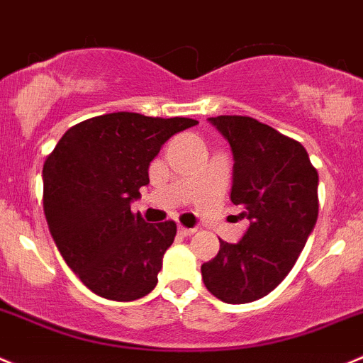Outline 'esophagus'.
Segmentation results:
<instances>
[{
  "label": "esophagus",
  "instance_id": "1",
  "mask_svg": "<svg viewBox=\"0 0 363 363\" xmlns=\"http://www.w3.org/2000/svg\"><path fill=\"white\" fill-rule=\"evenodd\" d=\"M194 228H185V226H178V233L182 237H191L194 235Z\"/></svg>",
  "mask_w": 363,
  "mask_h": 363
}]
</instances>
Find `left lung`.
Wrapping results in <instances>:
<instances>
[{"label":"left lung","instance_id":"obj_1","mask_svg":"<svg viewBox=\"0 0 363 363\" xmlns=\"http://www.w3.org/2000/svg\"><path fill=\"white\" fill-rule=\"evenodd\" d=\"M233 153L231 201L250 220L201 265L205 287L230 305L257 301L291 272L319 216V174L298 140L246 116L210 117Z\"/></svg>","mask_w":363,"mask_h":363}]
</instances>
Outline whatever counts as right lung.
Returning a JSON list of instances; mask_svg holds the SVG:
<instances>
[{
    "label": "right lung",
    "instance_id": "obj_1",
    "mask_svg": "<svg viewBox=\"0 0 363 363\" xmlns=\"http://www.w3.org/2000/svg\"><path fill=\"white\" fill-rule=\"evenodd\" d=\"M189 117L113 112L69 128L43 169L44 213L65 264L94 294L135 301L155 289L174 220L150 224L132 212L150 184L151 160Z\"/></svg>",
    "mask_w": 363,
    "mask_h": 363
}]
</instances>
